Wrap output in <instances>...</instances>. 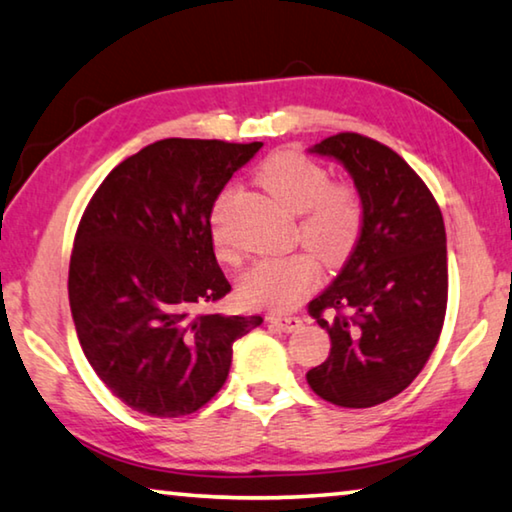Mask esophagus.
Returning a JSON list of instances; mask_svg holds the SVG:
<instances>
[{
	"label": "esophagus",
	"mask_w": 512,
	"mask_h": 512,
	"mask_svg": "<svg viewBox=\"0 0 512 512\" xmlns=\"http://www.w3.org/2000/svg\"><path fill=\"white\" fill-rule=\"evenodd\" d=\"M269 324L276 326L278 331L292 333V331H296V329H301L303 319L296 317V315H271V317H269Z\"/></svg>",
	"instance_id": "obj_1"
}]
</instances>
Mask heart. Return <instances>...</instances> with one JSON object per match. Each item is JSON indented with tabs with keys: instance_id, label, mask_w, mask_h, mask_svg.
<instances>
[{
	"instance_id": "obj_1",
	"label": "heart",
	"mask_w": 512,
	"mask_h": 512,
	"mask_svg": "<svg viewBox=\"0 0 512 512\" xmlns=\"http://www.w3.org/2000/svg\"><path fill=\"white\" fill-rule=\"evenodd\" d=\"M259 181L282 207L299 213L296 236L324 264H340L352 255L363 227V202L352 183L329 181L322 165L294 149H282L266 158L259 167ZM230 197L232 190H223L211 216L213 246L223 259L236 257L220 223ZM315 255L292 253L259 259L241 276V299L266 310L294 308L319 282Z\"/></svg>"
}]
</instances>
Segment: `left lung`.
Masks as SVG:
<instances>
[{
  "label": "left lung",
  "mask_w": 512,
  "mask_h": 512,
  "mask_svg": "<svg viewBox=\"0 0 512 512\" xmlns=\"http://www.w3.org/2000/svg\"><path fill=\"white\" fill-rule=\"evenodd\" d=\"M310 151L352 174L363 227L338 278L308 305L331 335V354L305 379L338 407H375L402 393L437 347L448 303L444 218L423 179L386 144L338 133Z\"/></svg>",
  "instance_id": "8db88e82"
}]
</instances>
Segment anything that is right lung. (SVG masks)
Returning <instances> with one entry per match:
<instances>
[{
	"label": "right lung",
	"instance_id": "1",
	"mask_svg": "<svg viewBox=\"0 0 512 512\" xmlns=\"http://www.w3.org/2000/svg\"><path fill=\"white\" fill-rule=\"evenodd\" d=\"M262 142L167 137L114 167L75 232L68 301L91 368L156 418L195 414L223 388L236 338L262 317L200 308L230 292L211 209Z\"/></svg>",
	"mask_w": 512,
	"mask_h": 512
}]
</instances>
